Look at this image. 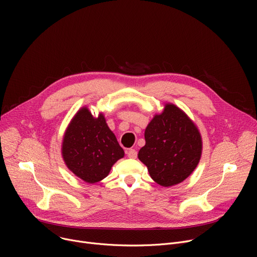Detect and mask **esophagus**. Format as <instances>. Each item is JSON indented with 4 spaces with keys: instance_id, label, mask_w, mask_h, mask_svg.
Segmentation results:
<instances>
[{
    "instance_id": "1",
    "label": "esophagus",
    "mask_w": 257,
    "mask_h": 257,
    "mask_svg": "<svg viewBox=\"0 0 257 257\" xmlns=\"http://www.w3.org/2000/svg\"><path fill=\"white\" fill-rule=\"evenodd\" d=\"M127 155L129 158H137L138 157V152L134 149H129L127 151Z\"/></svg>"
}]
</instances>
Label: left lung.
I'll list each match as a JSON object with an SVG mask.
<instances>
[{
  "label": "left lung",
  "mask_w": 257,
  "mask_h": 257,
  "mask_svg": "<svg viewBox=\"0 0 257 257\" xmlns=\"http://www.w3.org/2000/svg\"><path fill=\"white\" fill-rule=\"evenodd\" d=\"M146 145L139 152L151 178L163 186L182 182L196 169L202 152L200 133L187 115L167 104L145 131Z\"/></svg>",
  "instance_id": "1"
}]
</instances>
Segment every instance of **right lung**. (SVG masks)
Masks as SVG:
<instances>
[{"label": "right lung", "mask_w": 257, "mask_h": 257, "mask_svg": "<svg viewBox=\"0 0 257 257\" xmlns=\"http://www.w3.org/2000/svg\"><path fill=\"white\" fill-rule=\"evenodd\" d=\"M65 164L76 176L88 183L104 179L116 160L124 156L103 114L94 118L86 107L79 110L62 143Z\"/></svg>", "instance_id": "right-lung-1"}]
</instances>
